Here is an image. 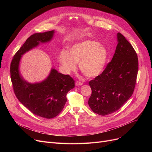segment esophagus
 <instances>
[{"label": "esophagus", "instance_id": "34e87169", "mask_svg": "<svg viewBox=\"0 0 152 152\" xmlns=\"http://www.w3.org/2000/svg\"><path fill=\"white\" fill-rule=\"evenodd\" d=\"M76 86H81V85H83V83L81 82V81H77L76 82Z\"/></svg>", "mask_w": 152, "mask_h": 152}]
</instances>
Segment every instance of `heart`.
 <instances>
[{"label":"heart","instance_id":"b5f03b06","mask_svg":"<svg viewBox=\"0 0 152 152\" xmlns=\"http://www.w3.org/2000/svg\"><path fill=\"white\" fill-rule=\"evenodd\" d=\"M107 48L92 40L76 43L69 47V52L63 50L59 55V61L67 72L75 71L78 63L79 69L87 77H95L105 69L108 60Z\"/></svg>","mask_w":152,"mask_h":152}]
</instances>
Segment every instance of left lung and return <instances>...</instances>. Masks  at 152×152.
<instances>
[{
	"instance_id": "obj_1",
	"label": "left lung",
	"mask_w": 152,
	"mask_h": 152,
	"mask_svg": "<svg viewBox=\"0 0 152 152\" xmlns=\"http://www.w3.org/2000/svg\"><path fill=\"white\" fill-rule=\"evenodd\" d=\"M112 60L102 73L90 81L88 104L94 113L105 116L120 108L134 92L138 73L137 55L120 33Z\"/></svg>"
}]
</instances>
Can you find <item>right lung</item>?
Here are the masks:
<instances>
[{"label":"right lung","mask_w":152,"mask_h":152,"mask_svg":"<svg viewBox=\"0 0 152 152\" xmlns=\"http://www.w3.org/2000/svg\"><path fill=\"white\" fill-rule=\"evenodd\" d=\"M54 31L35 33L27 39L14 55L10 64V77L14 93L18 100L33 114L44 118L57 116L67 101L68 91L75 87V81L52 69L44 81L31 84L24 79L19 72L21 56L40 43L49 42Z\"/></svg>","instance_id":"add662e5"}]
</instances>
